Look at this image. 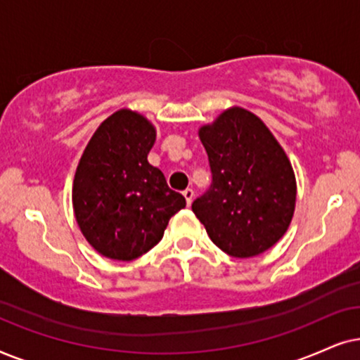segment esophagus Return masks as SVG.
<instances>
[{"instance_id":"esophagus-1","label":"esophagus","mask_w":360,"mask_h":360,"mask_svg":"<svg viewBox=\"0 0 360 360\" xmlns=\"http://www.w3.org/2000/svg\"><path fill=\"white\" fill-rule=\"evenodd\" d=\"M183 195L186 198V202H188V205L193 204V199H194V191H193V189L188 188V189H186L184 193H183Z\"/></svg>"}]
</instances>
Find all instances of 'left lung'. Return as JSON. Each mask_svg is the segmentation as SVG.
<instances>
[{"mask_svg": "<svg viewBox=\"0 0 360 360\" xmlns=\"http://www.w3.org/2000/svg\"><path fill=\"white\" fill-rule=\"evenodd\" d=\"M212 183L193 202L210 240L236 258L266 252L293 219L296 179L291 162L266 124L245 108L232 107L204 124Z\"/></svg>", "mask_w": 360, "mask_h": 360, "instance_id": "8db88e82", "label": "left lung"}]
</instances>
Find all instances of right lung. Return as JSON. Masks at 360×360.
I'll use <instances>...</instances> for the list:
<instances>
[{
  "instance_id": "add662e5",
  "label": "right lung",
  "mask_w": 360,
  "mask_h": 360,
  "mask_svg": "<svg viewBox=\"0 0 360 360\" xmlns=\"http://www.w3.org/2000/svg\"><path fill=\"white\" fill-rule=\"evenodd\" d=\"M155 127L122 108L90 138L77 166L72 204L80 232L100 255L130 262L151 250L186 207L165 174L148 162Z\"/></svg>"
}]
</instances>
